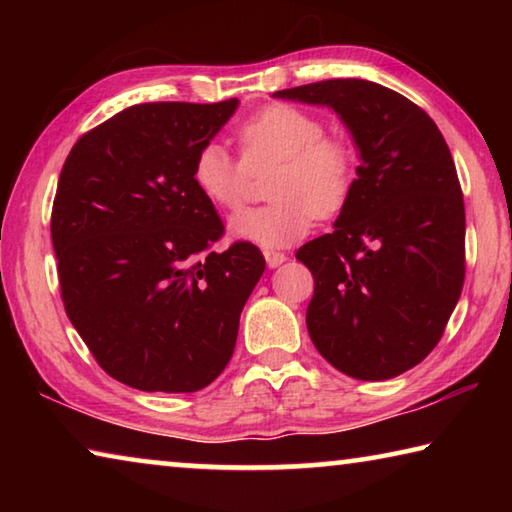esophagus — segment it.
<instances>
[{"instance_id":"esophagus-1","label":"esophagus","mask_w":512,"mask_h":512,"mask_svg":"<svg viewBox=\"0 0 512 512\" xmlns=\"http://www.w3.org/2000/svg\"><path fill=\"white\" fill-rule=\"evenodd\" d=\"M264 257H266L268 268H277V266H282L284 262H287V255H284V253H275V250H266Z\"/></svg>"}]
</instances>
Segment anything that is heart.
<instances>
[{
	"mask_svg": "<svg viewBox=\"0 0 512 512\" xmlns=\"http://www.w3.org/2000/svg\"><path fill=\"white\" fill-rule=\"evenodd\" d=\"M241 160L207 142L192 167L194 185L207 203L235 212L253 173L273 169L268 196L275 203L248 210L230 221L237 241L262 248H284L305 239L314 219L339 214L354 187L357 162L352 146L325 135V124L309 110L275 103L246 119L237 131Z\"/></svg>",
	"mask_w": 512,
	"mask_h": 512,
	"instance_id": "1",
	"label": "heart"
}]
</instances>
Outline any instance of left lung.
Returning a JSON list of instances; mask_svg holds the SVG:
<instances>
[{"mask_svg":"<svg viewBox=\"0 0 512 512\" xmlns=\"http://www.w3.org/2000/svg\"><path fill=\"white\" fill-rule=\"evenodd\" d=\"M273 97L332 108L361 162L334 232L296 253L314 275L311 341L348 377L402 375L436 348L463 289L465 205L445 137L413 101L372 81Z\"/></svg>","mask_w":512,"mask_h":512,"instance_id":"obj_1","label":"left lung"}]
</instances>
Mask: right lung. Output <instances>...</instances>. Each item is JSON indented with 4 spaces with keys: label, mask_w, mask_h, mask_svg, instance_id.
<instances>
[{
    "label": "right lung",
    "mask_w": 512,
    "mask_h": 512,
    "mask_svg": "<svg viewBox=\"0 0 512 512\" xmlns=\"http://www.w3.org/2000/svg\"><path fill=\"white\" fill-rule=\"evenodd\" d=\"M239 108L140 103L69 151L51 212L65 311L92 357L146 393H194L235 352L239 316L266 262L223 235L192 167Z\"/></svg>",
    "instance_id": "1"
}]
</instances>
